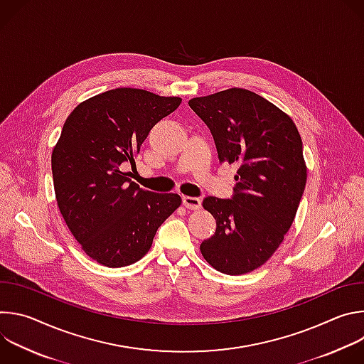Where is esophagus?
<instances>
[{
  "mask_svg": "<svg viewBox=\"0 0 364 364\" xmlns=\"http://www.w3.org/2000/svg\"><path fill=\"white\" fill-rule=\"evenodd\" d=\"M183 204L190 210H197L201 207V200L198 197H191V196H184L183 197Z\"/></svg>",
  "mask_w": 364,
  "mask_h": 364,
  "instance_id": "34e87169",
  "label": "esophagus"
}]
</instances>
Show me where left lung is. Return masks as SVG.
Instances as JSON below:
<instances>
[{
  "label": "left lung",
  "instance_id": "left-lung-1",
  "mask_svg": "<svg viewBox=\"0 0 364 364\" xmlns=\"http://www.w3.org/2000/svg\"><path fill=\"white\" fill-rule=\"evenodd\" d=\"M188 105L209 127L219 161L239 166L230 198L203 200L216 232L201 242V255L223 274L252 272L275 253L296 215L306 183L299 132L274 103L240 87Z\"/></svg>",
  "mask_w": 364,
  "mask_h": 364
}]
</instances>
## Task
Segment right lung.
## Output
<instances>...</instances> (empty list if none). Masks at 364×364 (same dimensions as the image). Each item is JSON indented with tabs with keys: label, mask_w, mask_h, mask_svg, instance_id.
<instances>
[{
	"label": "right lung",
	"mask_w": 364,
	"mask_h": 364,
	"mask_svg": "<svg viewBox=\"0 0 364 364\" xmlns=\"http://www.w3.org/2000/svg\"><path fill=\"white\" fill-rule=\"evenodd\" d=\"M177 96L118 87L73 109L51 154L59 210L82 249L100 265L121 268L149 250L163 222L181 204L174 193H152L131 181L121 166L151 128L174 112Z\"/></svg>",
	"instance_id": "right-lung-1"
}]
</instances>
